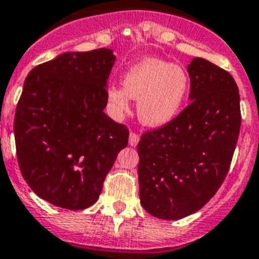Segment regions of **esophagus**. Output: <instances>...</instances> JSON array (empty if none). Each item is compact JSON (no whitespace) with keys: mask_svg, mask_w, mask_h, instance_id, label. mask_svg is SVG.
<instances>
[{"mask_svg":"<svg viewBox=\"0 0 259 259\" xmlns=\"http://www.w3.org/2000/svg\"><path fill=\"white\" fill-rule=\"evenodd\" d=\"M138 142H140V136L134 132H130L129 134V145L132 146H137Z\"/></svg>","mask_w":259,"mask_h":259,"instance_id":"esophagus-1","label":"esophagus"}]
</instances>
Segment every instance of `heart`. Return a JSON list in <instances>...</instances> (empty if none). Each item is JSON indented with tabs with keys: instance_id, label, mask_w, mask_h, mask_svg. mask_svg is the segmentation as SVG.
I'll return each mask as SVG.
<instances>
[{
	"instance_id": "heart-1",
	"label": "heart",
	"mask_w": 259,
	"mask_h": 259,
	"mask_svg": "<svg viewBox=\"0 0 259 259\" xmlns=\"http://www.w3.org/2000/svg\"><path fill=\"white\" fill-rule=\"evenodd\" d=\"M189 93V78L181 67L146 59L133 66L123 78V86H110L107 103L114 117L130 110V101H137L140 121L157 127L169 123L184 105Z\"/></svg>"
}]
</instances>
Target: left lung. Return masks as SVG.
I'll return each instance as SVG.
<instances>
[{"label": "left lung", "mask_w": 259, "mask_h": 259, "mask_svg": "<svg viewBox=\"0 0 259 259\" xmlns=\"http://www.w3.org/2000/svg\"><path fill=\"white\" fill-rule=\"evenodd\" d=\"M187 70L191 103L169 123L142 134L137 146L142 207L168 221L196 212L217 193L241 129L233 76L201 58Z\"/></svg>", "instance_id": "left-lung-1"}]
</instances>
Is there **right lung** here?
<instances>
[{
  "label": "right lung",
  "mask_w": 259,
  "mask_h": 259,
  "mask_svg": "<svg viewBox=\"0 0 259 259\" xmlns=\"http://www.w3.org/2000/svg\"><path fill=\"white\" fill-rule=\"evenodd\" d=\"M109 48L66 52L30 71L14 115L17 161L38 197L66 209L98 200L129 130L103 113Z\"/></svg>",
  "instance_id": "1"
}]
</instances>
